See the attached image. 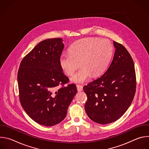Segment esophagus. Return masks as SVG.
<instances>
[{
  "instance_id": "34e87169",
  "label": "esophagus",
  "mask_w": 149,
  "mask_h": 149,
  "mask_svg": "<svg viewBox=\"0 0 149 149\" xmlns=\"http://www.w3.org/2000/svg\"><path fill=\"white\" fill-rule=\"evenodd\" d=\"M77 90L78 92L79 91H82L83 90V87L81 85H77Z\"/></svg>"
}]
</instances>
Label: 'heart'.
Masks as SVG:
<instances>
[{
    "instance_id": "obj_1",
    "label": "heart",
    "mask_w": 149,
    "mask_h": 149,
    "mask_svg": "<svg viewBox=\"0 0 149 149\" xmlns=\"http://www.w3.org/2000/svg\"><path fill=\"white\" fill-rule=\"evenodd\" d=\"M113 54V46L107 39L88 38L73 44L69 52L59 57V65L68 75L74 74L80 65L81 68L71 78L75 83H83L91 77L101 74L107 68Z\"/></svg>"
}]
</instances>
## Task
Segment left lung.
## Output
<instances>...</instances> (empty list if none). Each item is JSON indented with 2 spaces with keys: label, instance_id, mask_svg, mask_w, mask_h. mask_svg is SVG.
Here are the masks:
<instances>
[{
  "label": "left lung",
  "instance_id": "8db88e82",
  "mask_svg": "<svg viewBox=\"0 0 149 149\" xmlns=\"http://www.w3.org/2000/svg\"><path fill=\"white\" fill-rule=\"evenodd\" d=\"M116 49L109 68L83 88L87 95L85 110L89 118L100 124L119 119L134 98L136 78L133 59L122 45L113 41Z\"/></svg>",
  "mask_w": 149,
  "mask_h": 149
}]
</instances>
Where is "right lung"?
I'll use <instances>...</instances> for the list:
<instances>
[{
	"label": "right lung",
	"instance_id": "right-lung-1",
	"mask_svg": "<svg viewBox=\"0 0 149 149\" xmlns=\"http://www.w3.org/2000/svg\"><path fill=\"white\" fill-rule=\"evenodd\" d=\"M61 38L41 41L21 61L17 72L19 100L26 114L37 123L52 126L61 122L77 94L59 65L64 48Z\"/></svg>",
	"mask_w": 149,
	"mask_h": 149
}]
</instances>
